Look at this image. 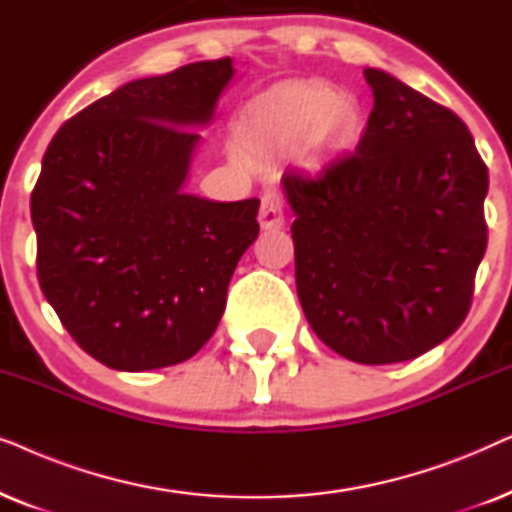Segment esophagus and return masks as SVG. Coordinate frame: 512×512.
<instances>
[{
	"mask_svg": "<svg viewBox=\"0 0 512 512\" xmlns=\"http://www.w3.org/2000/svg\"><path fill=\"white\" fill-rule=\"evenodd\" d=\"M258 223H261V228L265 230H275L284 226V200L277 191H268L261 198Z\"/></svg>",
	"mask_w": 512,
	"mask_h": 512,
	"instance_id": "34e87169",
	"label": "esophagus"
}]
</instances>
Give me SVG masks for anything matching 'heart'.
Instances as JSON below:
<instances>
[{
    "mask_svg": "<svg viewBox=\"0 0 512 512\" xmlns=\"http://www.w3.org/2000/svg\"><path fill=\"white\" fill-rule=\"evenodd\" d=\"M361 104L321 81L289 83L258 97L240 125V142L254 153H284L305 142L310 156L347 149L361 130Z\"/></svg>",
    "mask_w": 512,
    "mask_h": 512,
    "instance_id": "heart-1",
    "label": "heart"
}]
</instances>
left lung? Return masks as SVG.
<instances>
[{
    "label": "left lung",
    "instance_id": "obj_1",
    "mask_svg": "<svg viewBox=\"0 0 512 512\" xmlns=\"http://www.w3.org/2000/svg\"><path fill=\"white\" fill-rule=\"evenodd\" d=\"M359 146L286 172L296 289L312 331L349 361L417 359L457 331L487 249L489 188L471 132L382 69Z\"/></svg>",
    "mask_w": 512,
    "mask_h": 512
}]
</instances>
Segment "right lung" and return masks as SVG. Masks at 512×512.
Listing matches in <instances>:
<instances>
[{"mask_svg": "<svg viewBox=\"0 0 512 512\" xmlns=\"http://www.w3.org/2000/svg\"><path fill=\"white\" fill-rule=\"evenodd\" d=\"M233 60L137 79L55 132L32 191L41 291L107 368H165L198 352L258 237V205L186 193L200 128Z\"/></svg>", "mask_w": 512, "mask_h": 512, "instance_id": "1", "label": "right lung"}]
</instances>
